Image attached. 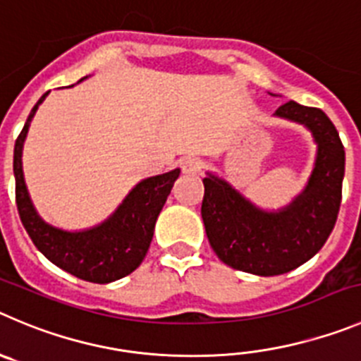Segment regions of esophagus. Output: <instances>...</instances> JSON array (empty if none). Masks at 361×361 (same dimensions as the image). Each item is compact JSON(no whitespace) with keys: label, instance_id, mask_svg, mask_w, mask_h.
<instances>
[{"label":"esophagus","instance_id":"34e87169","mask_svg":"<svg viewBox=\"0 0 361 361\" xmlns=\"http://www.w3.org/2000/svg\"><path fill=\"white\" fill-rule=\"evenodd\" d=\"M180 167L183 174H196L201 169V161L194 157H187L180 161Z\"/></svg>","mask_w":361,"mask_h":361}]
</instances>
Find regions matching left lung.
<instances>
[{"label":"left lung","mask_w":361,"mask_h":361,"mask_svg":"<svg viewBox=\"0 0 361 361\" xmlns=\"http://www.w3.org/2000/svg\"><path fill=\"white\" fill-rule=\"evenodd\" d=\"M272 116L305 126L317 144L312 174L287 207L260 208L210 171L203 180L201 217L212 249L230 267L257 276L285 274L321 251L335 228L345 173L338 131L321 109L288 101Z\"/></svg>","instance_id":"1"}]
</instances>
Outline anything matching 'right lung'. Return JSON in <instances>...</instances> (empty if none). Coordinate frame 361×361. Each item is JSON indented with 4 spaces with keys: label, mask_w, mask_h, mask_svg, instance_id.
I'll return each instance as SVG.
<instances>
[{
    "label": "right lung",
    "mask_w": 361,
    "mask_h": 361,
    "mask_svg": "<svg viewBox=\"0 0 361 361\" xmlns=\"http://www.w3.org/2000/svg\"><path fill=\"white\" fill-rule=\"evenodd\" d=\"M48 94H42L37 101L13 146V178L19 217L37 249L56 267L90 283H112L131 274L142 264L153 240L157 219L174 181L180 176V169L139 181L114 214L96 226L76 231L53 226L37 212L23 173V146L30 123Z\"/></svg>",
    "instance_id": "1"
}]
</instances>
